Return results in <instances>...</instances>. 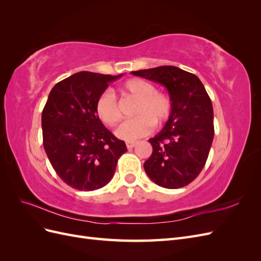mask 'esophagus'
Here are the masks:
<instances>
[{
    "mask_svg": "<svg viewBox=\"0 0 261 261\" xmlns=\"http://www.w3.org/2000/svg\"><path fill=\"white\" fill-rule=\"evenodd\" d=\"M136 146V141H126V147L128 149H132Z\"/></svg>",
    "mask_w": 261,
    "mask_h": 261,
    "instance_id": "34e87169",
    "label": "esophagus"
}]
</instances>
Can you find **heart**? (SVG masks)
Segmentation results:
<instances>
[{
    "label": "heart",
    "instance_id": "1",
    "mask_svg": "<svg viewBox=\"0 0 261 261\" xmlns=\"http://www.w3.org/2000/svg\"><path fill=\"white\" fill-rule=\"evenodd\" d=\"M125 96L137 99L134 108V118L126 121L116 130L117 137L133 141L146 136L152 130L154 124L162 125L172 114V100L168 94L156 91L155 87L140 78H132L121 87ZM94 111L99 120L108 125L115 126L121 121V112L114 94L110 91L102 93L98 98Z\"/></svg>",
    "mask_w": 261,
    "mask_h": 261
}]
</instances>
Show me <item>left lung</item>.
<instances>
[{
  "mask_svg": "<svg viewBox=\"0 0 261 261\" xmlns=\"http://www.w3.org/2000/svg\"><path fill=\"white\" fill-rule=\"evenodd\" d=\"M167 88L172 114L163 128L149 139L152 154L144 163L156 185L175 189L188 185L206 164L215 136L211 100L200 80L176 66L132 72Z\"/></svg>",
  "mask_w": 261,
  "mask_h": 261,
  "instance_id": "left-lung-1",
  "label": "left lung"
}]
</instances>
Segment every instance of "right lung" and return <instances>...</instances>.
Masks as SVG:
<instances>
[{
  "label": "right lung",
  "mask_w": 261,
  "mask_h": 261,
  "mask_svg": "<svg viewBox=\"0 0 261 261\" xmlns=\"http://www.w3.org/2000/svg\"><path fill=\"white\" fill-rule=\"evenodd\" d=\"M117 76L80 72L55 85L41 117L43 147L67 185L91 192L106 186L127 148L96 115L94 107Z\"/></svg>",
  "instance_id": "right-lung-1"
}]
</instances>
